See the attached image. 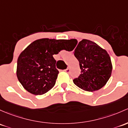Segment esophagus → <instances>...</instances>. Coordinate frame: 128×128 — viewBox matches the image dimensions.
<instances>
[{
	"label": "esophagus",
	"mask_w": 128,
	"mask_h": 128,
	"mask_svg": "<svg viewBox=\"0 0 128 128\" xmlns=\"http://www.w3.org/2000/svg\"><path fill=\"white\" fill-rule=\"evenodd\" d=\"M65 72H66L67 73H68L70 72V68H67L65 70Z\"/></svg>",
	"instance_id": "1"
}]
</instances>
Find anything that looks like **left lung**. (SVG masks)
Listing matches in <instances>:
<instances>
[{
    "label": "left lung",
    "mask_w": 128,
    "mask_h": 128,
    "mask_svg": "<svg viewBox=\"0 0 128 128\" xmlns=\"http://www.w3.org/2000/svg\"><path fill=\"white\" fill-rule=\"evenodd\" d=\"M74 54L79 61L81 74L73 80L75 85L84 91L92 92L102 88L109 80L112 70L109 54L96 43L83 39L78 44L75 39ZM74 48L72 50H74Z\"/></svg>",
    "instance_id": "1"
}]
</instances>
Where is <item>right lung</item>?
Instances as JSON below:
<instances>
[{"label": "right lung", "mask_w": 128, "mask_h": 128, "mask_svg": "<svg viewBox=\"0 0 128 128\" xmlns=\"http://www.w3.org/2000/svg\"><path fill=\"white\" fill-rule=\"evenodd\" d=\"M68 40L42 38L34 41L20 54L16 75L30 93L42 95L54 86L59 71L53 55L58 54Z\"/></svg>", "instance_id": "add662e5"}]
</instances>
